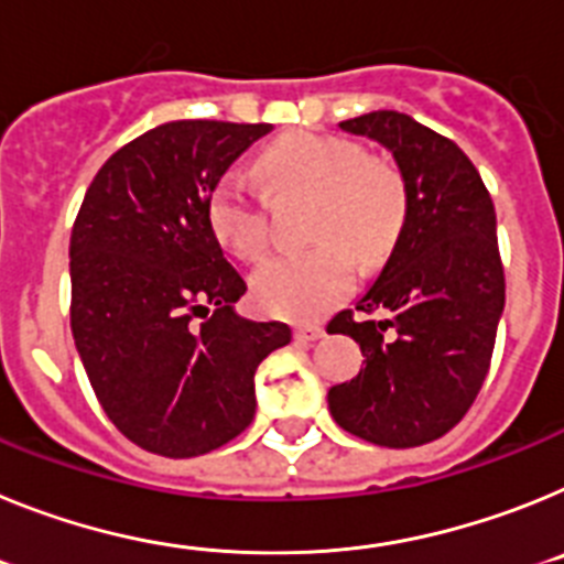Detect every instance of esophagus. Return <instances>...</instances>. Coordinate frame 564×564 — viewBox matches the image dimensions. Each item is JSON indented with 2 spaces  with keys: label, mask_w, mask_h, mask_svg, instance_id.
Masks as SVG:
<instances>
[{
  "label": "esophagus",
  "mask_w": 564,
  "mask_h": 564,
  "mask_svg": "<svg viewBox=\"0 0 564 564\" xmlns=\"http://www.w3.org/2000/svg\"><path fill=\"white\" fill-rule=\"evenodd\" d=\"M295 337L297 340H317V337H323V326L321 323H301V326H295Z\"/></svg>",
  "instance_id": "1"
}]
</instances>
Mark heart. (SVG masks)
<instances>
[{"label": "heart", "mask_w": 564, "mask_h": 564, "mask_svg": "<svg viewBox=\"0 0 564 564\" xmlns=\"http://www.w3.org/2000/svg\"><path fill=\"white\" fill-rule=\"evenodd\" d=\"M269 189H310V238L321 241L306 252L269 258L252 278L254 301L272 315L317 317L346 297L355 283V261H383L409 218V187L391 164L369 159L357 141L323 133H289L263 150ZM207 224L218 243L243 261L267 252V193L247 175L224 173L207 195Z\"/></svg>", "instance_id": "obj_1"}]
</instances>
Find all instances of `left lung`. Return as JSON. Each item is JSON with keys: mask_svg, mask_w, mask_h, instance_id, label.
I'll return each mask as SVG.
<instances>
[{"mask_svg": "<svg viewBox=\"0 0 564 564\" xmlns=\"http://www.w3.org/2000/svg\"><path fill=\"white\" fill-rule=\"evenodd\" d=\"M340 127L394 153L409 218L375 286L329 321L366 357L360 375L332 386L329 409L366 443L414 448L468 414L491 366L506 306L497 213L468 155L405 112L375 110Z\"/></svg>", "mask_w": 564, "mask_h": 564, "instance_id": "obj_1", "label": "left lung"}]
</instances>
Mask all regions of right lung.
<instances>
[{"instance_id": "add662e5", "label": "right lung", "mask_w": 564, "mask_h": 564, "mask_svg": "<svg viewBox=\"0 0 564 564\" xmlns=\"http://www.w3.org/2000/svg\"><path fill=\"white\" fill-rule=\"evenodd\" d=\"M272 124L187 119L105 161L70 232V329L101 409L170 459L227 445L254 417V371L286 323L232 310L247 292L207 224V195Z\"/></svg>"}]
</instances>
